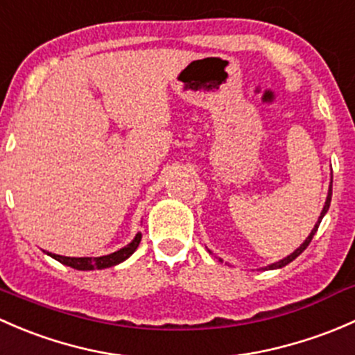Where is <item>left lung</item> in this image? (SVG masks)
<instances>
[{
	"mask_svg": "<svg viewBox=\"0 0 355 355\" xmlns=\"http://www.w3.org/2000/svg\"><path fill=\"white\" fill-rule=\"evenodd\" d=\"M330 202H331V184H330V188H328V196H327V202H324V207H323V210H321V215H320V218H318V222H316V224H314V227H313L311 234H309V236L306 237V241H304V243H302L301 246H299L297 250L294 251V253H291V254H288L287 258H284V259H280V261H277V263H272V265L265 266V270H275V268H282V266L288 265V263H291L292 259H295V258H297L299 254H301L302 251H304L306 248L309 246V243H311L313 236H314V234H316L318 227H320V224H321V218L324 217V214H327V211H328V208H330Z\"/></svg>",
	"mask_w": 355,
	"mask_h": 355,
	"instance_id": "1",
	"label": "left lung"
}]
</instances>
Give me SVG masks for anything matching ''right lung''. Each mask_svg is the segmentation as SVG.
<instances>
[{"label":"right lung","instance_id":"add662e5","mask_svg":"<svg viewBox=\"0 0 355 355\" xmlns=\"http://www.w3.org/2000/svg\"><path fill=\"white\" fill-rule=\"evenodd\" d=\"M140 241H141V234L138 232L137 236H135V239L131 241L130 244H126V246L121 248V250L114 251V253L111 254H105V257H97V258H89V257L69 258V257H61V254H53V253H47V254L53 257L54 259H58L60 263H63V265L71 266V268L75 270H102V268H109V266L118 265V263H121L124 259L130 258L131 254L137 251Z\"/></svg>","mask_w":355,"mask_h":355}]
</instances>
